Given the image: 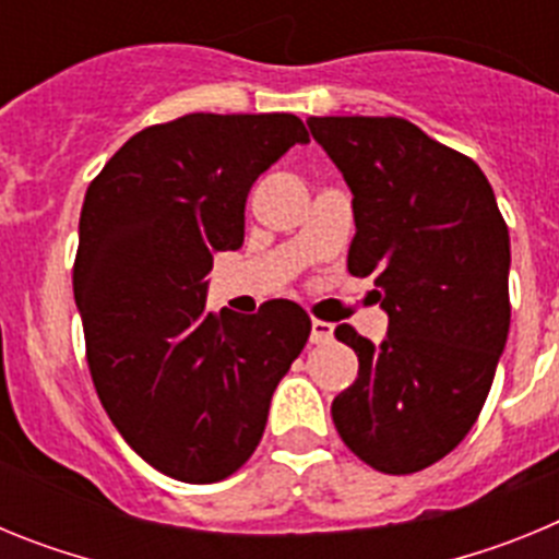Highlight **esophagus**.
I'll use <instances>...</instances> for the list:
<instances>
[{"instance_id": "1", "label": "esophagus", "mask_w": 559, "mask_h": 559, "mask_svg": "<svg viewBox=\"0 0 559 559\" xmlns=\"http://www.w3.org/2000/svg\"><path fill=\"white\" fill-rule=\"evenodd\" d=\"M333 341V324L313 319L310 324V344H330Z\"/></svg>"}]
</instances>
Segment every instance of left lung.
I'll list each match as a JSON object with an SVG mask.
<instances>
[{"label":"left lung","mask_w":559,"mask_h":559,"mask_svg":"<svg viewBox=\"0 0 559 559\" xmlns=\"http://www.w3.org/2000/svg\"><path fill=\"white\" fill-rule=\"evenodd\" d=\"M353 192L347 269L374 274L386 338H335L358 378L333 400L344 445L380 473H417L467 437L510 333V231L481 167L400 117H310Z\"/></svg>","instance_id":"8db88e82"}]
</instances>
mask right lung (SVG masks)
Listing matches in <instances>:
<instances>
[{
    "instance_id": "obj_1",
    "label": "right lung",
    "mask_w": 559,
    "mask_h": 559,
    "mask_svg": "<svg viewBox=\"0 0 559 559\" xmlns=\"http://www.w3.org/2000/svg\"><path fill=\"white\" fill-rule=\"evenodd\" d=\"M308 142L294 114H187L131 136L88 185L72 274L88 372L114 428L165 476H231L308 341L288 299L206 310L212 254L243 246L251 185Z\"/></svg>"
}]
</instances>
